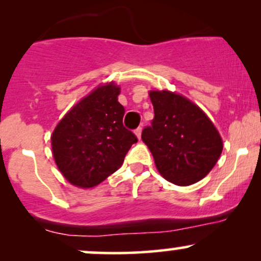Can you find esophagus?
<instances>
[{"label": "esophagus", "instance_id": "obj_1", "mask_svg": "<svg viewBox=\"0 0 261 261\" xmlns=\"http://www.w3.org/2000/svg\"><path fill=\"white\" fill-rule=\"evenodd\" d=\"M141 134H142V127H137L136 130H135V135L137 136V139H141Z\"/></svg>", "mask_w": 261, "mask_h": 261}]
</instances>
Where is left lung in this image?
<instances>
[{"label": "left lung", "instance_id": "1", "mask_svg": "<svg viewBox=\"0 0 261 261\" xmlns=\"http://www.w3.org/2000/svg\"><path fill=\"white\" fill-rule=\"evenodd\" d=\"M154 118L142 130V141L166 180L180 187L208 174L222 153L217 128L196 104L168 91L149 92Z\"/></svg>", "mask_w": 261, "mask_h": 261}]
</instances>
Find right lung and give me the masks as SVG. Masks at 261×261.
<instances>
[{
    "label": "right lung",
    "instance_id": "1",
    "mask_svg": "<svg viewBox=\"0 0 261 261\" xmlns=\"http://www.w3.org/2000/svg\"><path fill=\"white\" fill-rule=\"evenodd\" d=\"M120 87L101 85L80 100L59 122L51 136L56 166L72 185L100 184L121 167L137 137L122 125Z\"/></svg>",
    "mask_w": 261,
    "mask_h": 261
}]
</instances>
